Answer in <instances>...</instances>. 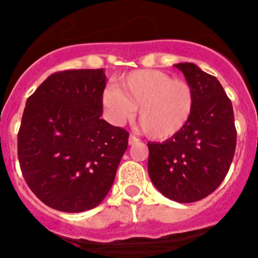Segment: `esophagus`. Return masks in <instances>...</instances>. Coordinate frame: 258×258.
<instances>
[{
  "label": "esophagus",
  "mask_w": 258,
  "mask_h": 258,
  "mask_svg": "<svg viewBox=\"0 0 258 258\" xmlns=\"http://www.w3.org/2000/svg\"><path fill=\"white\" fill-rule=\"evenodd\" d=\"M139 138H136V136H134V135H130V138H128V144L130 145H134V144L139 143Z\"/></svg>",
  "instance_id": "obj_1"
}]
</instances>
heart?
<instances>
[{
    "instance_id": "heart-1",
    "label": "heart",
    "mask_w": 258,
    "mask_h": 258,
    "mask_svg": "<svg viewBox=\"0 0 258 258\" xmlns=\"http://www.w3.org/2000/svg\"><path fill=\"white\" fill-rule=\"evenodd\" d=\"M103 106L109 119L120 124L138 110L139 123L149 138L172 139L187 127L196 95L187 81L157 69H139L119 78V89L106 86Z\"/></svg>"
}]
</instances>
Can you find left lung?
Returning <instances> with one entry per match:
<instances>
[{
  "instance_id": "8db88e82",
  "label": "left lung",
  "mask_w": 258,
  "mask_h": 258,
  "mask_svg": "<svg viewBox=\"0 0 258 258\" xmlns=\"http://www.w3.org/2000/svg\"><path fill=\"white\" fill-rule=\"evenodd\" d=\"M196 95L191 120L180 135L148 143L150 180L168 199L192 203L210 196L229 172L236 146L230 99L217 78L192 62H180Z\"/></svg>"
}]
</instances>
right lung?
<instances>
[{
    "instance_id": "1",
    "label": "right lung",
    "mask_w": 258,
    "mask_h": 258,
    "mask_svg": "<svg viewBox=\"0 0 258 258\" xmlns=\"http://www.w3.org/2000/svg\"><path fill=\"white\" fill-rule=\"evenodd\" d=\"M105 85L104 69L62 71L28 97L18 158L28 186L54 210H91L114 182L130 134L100 118Z\"/></svg>"
}]
</instances>
